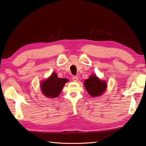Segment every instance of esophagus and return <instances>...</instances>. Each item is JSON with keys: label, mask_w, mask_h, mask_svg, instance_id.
<instances>
[{"label": "esophagus", "mask_w": 146, "mask_h": 146, "mask_svg": "<svg viewBox=\"0 0 146 146\" xmlns=\"http://www.w3.org/2000/svg\"><path fill=\"white\" fill-rule=\"evenodd\" d=\"M72 79H73V80L74 81V82H76V81H78V77H77V76H73Z\"/></svg>", "instance_id": "esophagus-1"}]
</instances>
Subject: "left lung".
<instances>
[{
	"label": "left lung",
	"mask_w": 146,
	"mask_h": 146,
	"mask_svg": "<svg viewBox=\"0 0 146 146\" xmlns=\"http://www.w3.org/2000/svg\"><path fill=\"white\" fill-rule=\"evenodd\" d=\"M84 86L89 95L92 97H97L102 95L107 88L106 81L101 80L95 75H91L84 81Z\"/></svg>",
	"instance_id": "left-lung-1"
}]
</instances>
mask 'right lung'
<instances>
[{"label":"right lung","mask_w":146,"mask_h":146,"mask_svg":"<svg viewBox=\"0 0 146 146\" xmlns=\"http://www.w3.org/2000/svg\"><path fill=\"white\" fill-rule=\"evenodd\" d=\"M68 82L67 78H60L55 72L51 74L40 84V88L42 93L48 98H56L62 90L65 84Z\"/></svg>","instance_id":"right-lung-1"}]
</instances>
